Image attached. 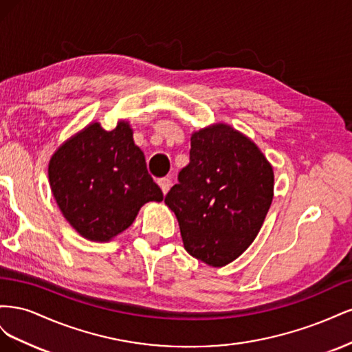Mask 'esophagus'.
<instances>
[{"instance_id": "1", "label": "esophagus", "mask_w": 352, "mask_h": 352, "mask_svg": "<svg viewBox=\"0 0 352 352\" xmlns=\"http://www.w3.org/2000/svg\"><path fill=\"white\" fill-rule=\"evenodd\" d=\"M157 184L160 185V188H162V190H163V194L166 195L168 192L170 186H172V179H170V177H162V179L157 180Z\"/></svg>"}]
</instances>
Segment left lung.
Here are the masks:
<instances>
[{
	"mask_svg": "<svg viewBox=\"0 0 352 352\" xmlns=\"http://www.w3.org/2000/svg\"><path fill=\"white\" fill-rule=\"evenodd\" d=\"M189 154L164 202L185 250L223 267L257 238L273 201V167L252 140L226 123L192 132Z\"/></svg>",
	"mask_w": 352,
	"mask_h": 352,
	"instance_id": "left-lung-1",
	"label": "left lung"
}]
</instances>
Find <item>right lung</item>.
Wrapping results in <instances>:
<instances>
[{
    "instance_id": "right-lung-1",
    "label": "right lung",
    "mask_w": 352,
    "mask_h": 352,
    "mask_svg": "<svg viewBox=\"0 0 352 352\" xmlns=\"http://www.w3.org/2000/svg\"><path fill=\"white\" fill-rule=\"evenodd\" d=\"M48 179L63 216L92 242H110L132 225L144 204L163 201L126 120L113 131L91 122L70 136L50 158Z\"/></svg>"
}]
</instances>
